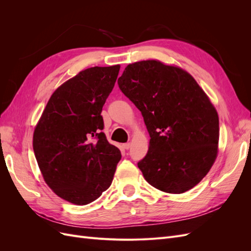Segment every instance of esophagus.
I'll list each match as a JSON object with an SVG mask.
<instances>
[{"label": "esophagus", "instance_id": "obj_1", "mask_svg": "<svg viewBox=\"0 0 251 251\" xmlns=\"http://www.w3.org/2000/svg\"><path fill=\"white\" fill-rule=\"evenodd\" d=\"M123 148H124L125 150H128V149L131 148V143H130V142H127V143L123 144Z\"/></svg>", "mask_w": 251, "mask_h": 251}]
</instances>
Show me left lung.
I'll use <instances>...</instances> for the list:
<instances>
[{"mask_svg": "<svg viewBox=\"0 0 251 251\" xmlns=\"http://www.w3.org/2000/svg\"><path fill=\"white\" fill-rule=\"evenodd\" d=\"M119 89L141 112L150 134L138 168L149 183L182 194L206 176L218 154L219 116L191 74L159 60L127 65Z\"/></svg>", "mask_w": 251, "mask_h": 251, "instance_id": "1", "label": "left lung"}]
</instances>
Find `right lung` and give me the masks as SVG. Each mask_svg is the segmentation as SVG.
<instances>
[{
    "mask_svg": "<svg viewBox=\"0 0 251 251\" xmlns=\"http://www.w3.org/2000/svg\"><path fill=\"white\" fill-rule=\"evenodd\" d=\"M120 66L92 67L58 87L33 133L44 180L60 198L86 205L110 187L121 159L109 143L100 115Z\"/></svg>",
    "mask_w": 251,
    "mask_h": 251,
    "instance_id": "add662e5",
    "label": "right lung"
}]
</instances>
